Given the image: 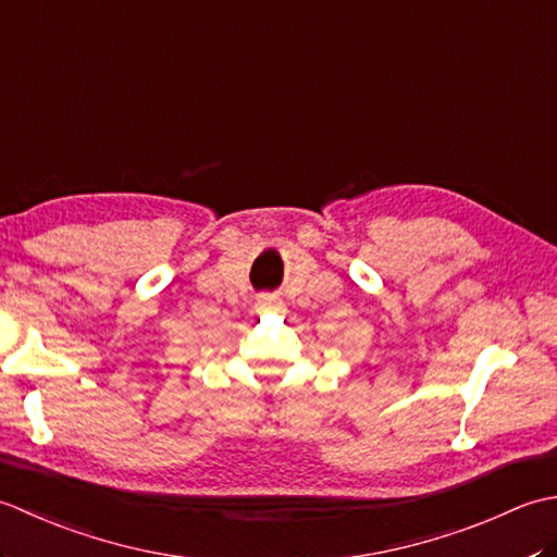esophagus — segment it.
Segmentation results:
<instances>
[{
	"instance_id": "1",
	"label": "esophagus",
	"mask_w": 557,
	"mask_h": 557,
	"mask_svg": "<svg viewBox=\"0 0 557 557\" xmlns=\"http://www.w3.org/2000/svg\"><path fill=\"white\" fill-rule=\"evenodd\" d=\"M256 311L258 313L285 311V301H282L280 297H275V294H260V297L256 299Z\"/></svg>"
}]
</instances>
